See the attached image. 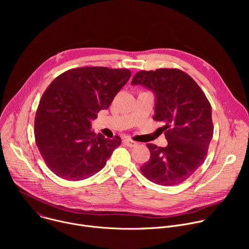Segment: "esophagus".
Listing matches in <instances>:
<instances>
[{
	"label": "esophagus",
	"mask_w": 249,
	"mask_h": 249,
	"mask_svg": "<svg viewBox=\"0 0 249 249\" xmlns=\"http://www.w3.org/2000/svg\"><path fill=\"white\" fill-rule=\"evenodd\" d=\"M123 143L126 145V146H128V147H130V148H133V147H135V146H137V143L135 141H133V140H131V139H129V138H125V139H123Z\"/></svg>",
	"instance_id": "obj_1"
}]
</instances>
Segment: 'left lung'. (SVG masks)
<instances>
[{"instance_id":"left-lung-1","label":"left lung","mask_w":249,"mask_h":249,"mask_svg":"<svg viewBox=\"0 0 249 249\" xmlns=\"http://www.w3.org/2000/svg\"><path fill=\"white\" fill-rule=\"evenodd\" d=\"M132 85H142L156 94L154 120L163 122L168 145L148 144L150 160L141 172L159 185L180 184L205 161L214 133L212 107L197 83L179 69L140 71Z\"/></svg>"}]
</instances>
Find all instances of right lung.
<instances>
[{"instance_id":"obj_1","label":"right lung","mask_w":249,"mask_h":249,"mask_svg":"<svg viewBox=\"0 0 249 249\" xmlns=\"http://www.w3.org/2000/svg\"><path fill=\"white\" fill-rule=\"evenodd\" d=\"M131 77L128 69L82 67L58 76L41 96L34 120L36 146L46 165L63 179L84 180L106 164L121 139L90 129Z\"/></svg>"}]
</instances>
